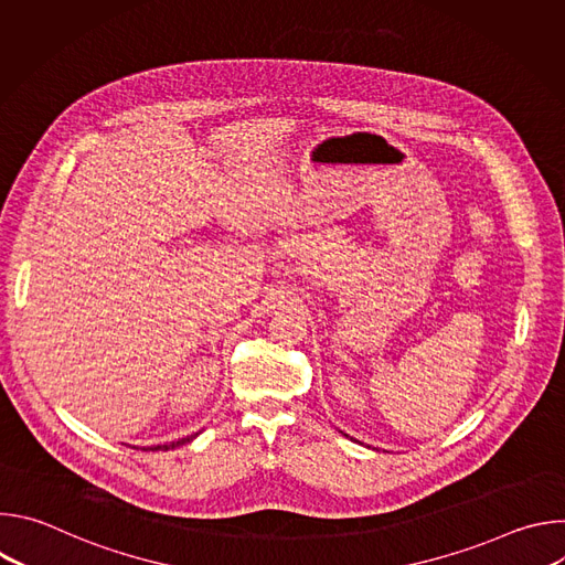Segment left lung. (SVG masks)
I'll use <instances>...</instances> for the list:
<instances>
[{"instance_id": "left-lung-1", "label": "left lung", "mask_w": 565, "mask_h": 565, "mask_svg": "<svg viewBox=\"0 0 565 565\" xmlns=\"http://www.w3.org/2000/svg\"><path fill=\"white\" fill-rule=\"evenodd\" d=\"M344 436H347V438H351V436H349V434H344ZM351 440H353V438H351ZM355 443H358V440H355ZM360 445H362V443H360Z\"/></svg>"}]
</instances>
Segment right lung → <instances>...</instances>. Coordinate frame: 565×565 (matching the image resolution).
I'll return each instance as SVG.
<instances>
[{
	"instance_id": "add662e5",
	"label": "right lung",
	"mask_w": 565,
	"mask_h": 565,
	"mask_svg": "<svg viewBox=\"0 0 565 565\" xmlns=\"http://www.w3.org/2000/svg\"><path fill=\"white\" fill-rule=\"evenodd\" d=\"M201 434V431H199ZM199 434H192V436H188V438H181V440H174V443H168V445H153V447H142V451H168V449H177V447H181V445H185V443H192Z\"/></svg>"
}]
</instances>
